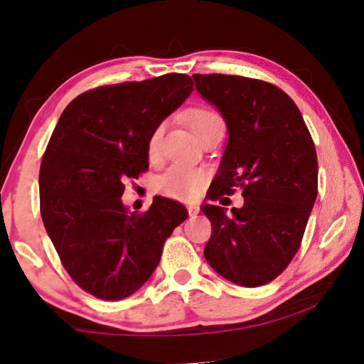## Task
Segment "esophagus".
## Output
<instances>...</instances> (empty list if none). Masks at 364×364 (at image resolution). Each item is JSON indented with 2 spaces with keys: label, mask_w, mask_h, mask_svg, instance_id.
I'll use <instances>...</instances> for the list:
<instances>
[{
  "label": "esophagus",
  "mask_w": 364,
  "mask_h": 364,
  "mask_svg": "<svg viewBox=\"0 0 364 364\" xmlns=\"http://www.w3.org/2000/svg\"><path fill=\"white\" fill-rule=\"evenodd\" d=\"M188 213H189V217H196L200 213V209L198 205H188Z\"/></svg>",
  "instance_id": "1"
}]
</instances>
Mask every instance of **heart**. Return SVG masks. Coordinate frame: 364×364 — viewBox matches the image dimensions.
<instances>
[{
  "label": "heart",
  "mask_w": 364,
  "mask_h": 364,
  "mask_svg": "<svg viewBox=\"0 0 364 364\" xmlns=\"http://www.w3.org/2000/svg\"><path fill=\"white\" fill-rule=\"evenodd\" d=\"M222 117L219 112H215L210 107H198L191 114H189V126H191L193 132L198 135L205 132L213 124L220 122ZM165 126L160 124L154 130H151L149 142H147V155L150 160H155L160 154L161 137H164ZM208 175L203 168L198 166H184V165H173L161 173L156 178L155 186L156 191L164 194L166 198L176 199V200H191L199 196L203 191Z\"/></svg>",
  "instance_id": "obj_1"
}]
</instances>
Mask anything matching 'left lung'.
Instances as JSON below:
<instances>
[{
    "instance_id": "8db88e82",
    "label": "left lung",
    "mask_w": 364,
    "mask_h": 364,
    "mask_svg": "<svg viewBox=\"0 0 364 364\" xmlns=\"http://www.w3.org/2000/svg\"><path fill=\"white\" fill-rule=\"evenodd\" d=\"M193 80L229 129L208 196L219 200L235 188L243 196V208L230 214L203 205L213 225L204 257L232 283L268 284L301 247L318 189L316 145L299 107L273 83L222 73H196Z\"/></svg>"
}]
</instances>
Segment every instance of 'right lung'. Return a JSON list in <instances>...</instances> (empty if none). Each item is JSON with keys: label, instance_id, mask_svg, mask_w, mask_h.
Here are the masks:
<instances>
[{"label": "right lung", "instance_id": "obj_1", "mask_svg": "<svg viewBox=\"0 0 364 364\" xmlns=\"http://www.w3.org/2000/svg\"><path fill=\"white\" fill-rule=\"evenodd\" d=\"M193 90L184 73L97 86L75 97L53 129L39 173L41 215L70 278L97 299L134 294L186 220L173 199L129 214L121 198L124 183L149 170L151 130Z\"/></svg>", "mask_w": 364, "mask_h": 364}]
</instances>
